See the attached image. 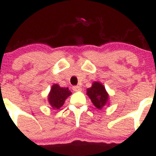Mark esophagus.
Returning <instances> with one entry per match:
<instances>
[{
  "label": "esophagus",
  "instance_id": "obj_1",
  "mask_svg": "<svg viewBox=\"0 0 156 156\" xmlns=\"http://www.w3.org/2000/svg\"><path fill=\"white\" fill-rule=\"evenodd\" d=\"M73 90L74 91H81V88L80 86H78V85H75V86L73 87Z\"/></svg>",
  "mask_w": 156,
  "mask_h": 156
}]
</instances>
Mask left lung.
Wrapping results in <instances>:
<instances>
[{"label":"left lung","instance_id":"left-lung-1","mask_svg":"<svg viewBox=\"0 0 156 156\" xmlns=\"http://www.w3.org/2000/svg\"><path fill=\"white\" fill-rule=\"evenodd\" d=\"M87 95L91 99L94 105L101 109L108 102V94L105 87L98 82H94L91 88L87 89Z\"/></svg>","mask_w":156,"mask_h":156}]
</instances>
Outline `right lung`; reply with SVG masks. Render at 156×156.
<instances>
[{"instance_id": "obj_1", "label": "right lung", "mask_w": 156, "mask_h": 156, "mask_svg": "<svg viewBox=\"0 0 156 156\" xmlns=\"http://www.w3.org/2000/svg\"><path fill=\"white\" fill-rule=\"evenodd\" d=\"M71 94V92L68 88H62L58 84H54L52 86L48 95V102L52 108L58 109L62 106L65 100Z\"/></svg>"}]
</instances>
